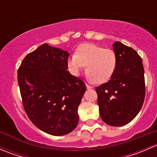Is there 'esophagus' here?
<instances>
[{"label":"esophagus","instance_id":"esophagus-1","mask_svg":"<svg viewBox=\"0 0 157 157\" xmlns=\"http://www.w3.org/2000/svg\"><path fill=\"white\" fill-rule=\"evenodd\" d=\"M86 88H87L88 90H90V89H93V86H90V85H88L87 83H86Z\"/></svg>","mask_w":157,"mask_h":157}]
</instances>
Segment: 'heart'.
<instances>
[{
	"label": "heart",
	"instance_id": "heart-1",
	"mask_svg": "<svg viewBox=\"0 0 157 157\" xmlns=\"http://www.w3.org/2000/svg\"><path fill=\"white\" fill-rule=\"evenodd\" d=\"M116 64V55L113 51L90 43L80 45L76 55L67 60V66L74 75H78L86 66L88 78L96 83L108 81L115 72Z\"/></svg>",
	"mask_w": 157,
	"mask_h": 157
}]
</instances>
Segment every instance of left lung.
I'll use <instances>...</instances> for the list:
<instances>
[{"instance_id": "left-lung-1", "label": "left lung", "mask_w": 157, "mask_h": 157, "mask_svg": "<svg viewBox=\"0 0 157 157\" xmlns=\"http://www.w3.org/2000/svg\"><path fill=\"white\" fill-rule=\"evenodd\" d=\"M116 68L110 80L96 88L102 121L119 127L132 121L145 98L144 69L135 50L120 42L113 44Z\"/></svg>"}]
</instances>
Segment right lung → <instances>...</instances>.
Segmentation results:
<instances>
[{
	"mask_svg": "<svg viewBox=\"0 0 157 157\" xmlns=\"http://www.w3.org/2000/svg\"><path fill=\"white\" fill-rule=\"evenodd\" d=\"M68 56L67 51L43 44L25 57L17 71L26 115L51 135H65L75 129L86 91L84 82L67 71Z\"/></svg>",
	"mask_w": 157,
	"mask_h": 157,
	"instance_id": "1",
	"label": "right lung"
}]
</instances>
